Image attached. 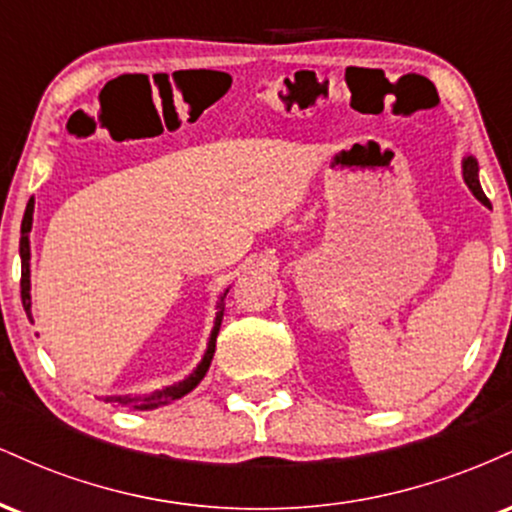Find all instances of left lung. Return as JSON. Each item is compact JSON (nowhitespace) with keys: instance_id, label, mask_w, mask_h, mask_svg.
Wrapping results in <instances>:
<instances>
[{"instance_id":"left-lung-1","label":"left lung","mask_w":512,"mask_h":512,"mask_svg":"<svg viewBox=\"0 0 512 512\" xmlns=\"http://www.w3.org/2000/svg\"><path fill=\"white\" fill-rule=\"evenodd\" d=\"M477 173H479V166H477V161H474V158L469 156L467 161H464V180H467L469 190H472L474 195H477L479 202H484L486 207H489V197H486V195H484V190H481V185H479V178H477Z\"/></svg>"}]
</instances>
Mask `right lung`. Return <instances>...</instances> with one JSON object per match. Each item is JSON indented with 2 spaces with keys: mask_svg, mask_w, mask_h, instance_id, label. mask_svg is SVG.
I'll list each match as a JSON object with an SVG mask.
<instances>
[{
  "mask_svg": "<svg viewBox=\"0 0 512 512\" xmlns=\"http://www.w3.org/2000/svg\"><path fill=\"white\" fill-rule=\"evenodd\" d=\"M31 223H33V199L28 202L26 214H23V221H21V250H19L21 252V303H23V310H26L28 317H31V269H28V260H31V248H28V233H31ZM223 298H226V293H223ZM223 298L219 303V313H216L214 330H211L207 354H204L202 363H199L197 370L190 375V378H185L178 385H170V387H166V390L151 392V395H144V397H105V402L117 404V407L156 409V407H161V404L173 402V399L185 397L187 392L195 390V387L199 385V380L207 375V370L211 366V358H214L216 337H219V327H221V317H223Z\"/></svg>",
  "mask_w": 512,
  "mask_h": 512,
  "instance_id": "obj_1",
  "label": "right lung"
}]
</instances>
